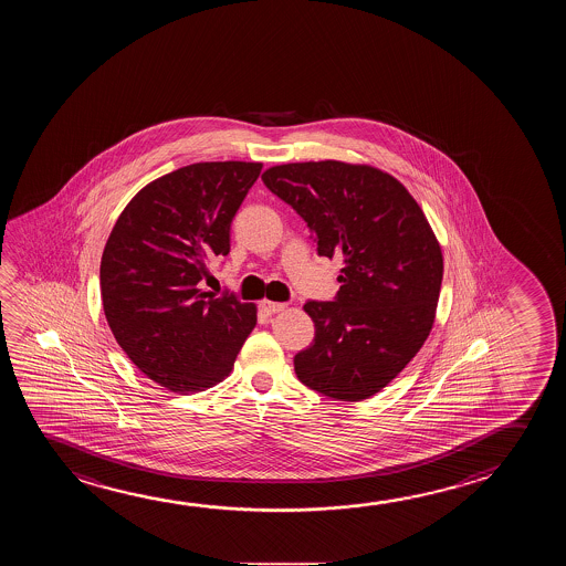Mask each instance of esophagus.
<instances>
[{
    "instance_id": "34e87169",
    "label": "esophagus",
    "mask_w": 566,
    "mask_h": 566,
    "mask_svg": "<svg viewBox=\"0 0 566 566\" xmlns=\"http://www.w3.org/2000/svg\"><path fill=\"white\" fill-rule=\"evenodd\" d=\"M262 312L269 313V315H274V313L284 312L286 310V304H280V302H269V300H264L261 304Z\"/></svg>"
}]
</instances>
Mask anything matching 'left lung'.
<instances>
[{"label":"left lung","instance_id":"obj_1","mask_svg":"<svg viewBox=\"0 0 566 566\" xmlns=\"http://www.w3.org/2000/svg\"><path fill=\"white\" fill-rule=\"evenodd\" d=\"M262 182L307 223L321 256L345 261L335 300L305 302L315 338L295 354V376L336 401L368 399L430 335L443 274L434 233L409 190L368 165H279Z\"/></svg>","mask_w":566,"mask_h":566}]
</instances>
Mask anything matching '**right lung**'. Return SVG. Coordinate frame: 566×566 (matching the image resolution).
<instances>
[{
    "instance_id": "obj_1",
    "label": "right lung",
    "mask_w": 566,
    "mask_h": 566,
    "mask_svg": "<svg viewBox=\"0 0 566 566\" xmlns=\"http://www.w3.org/2000/svg\"><path fill=\"white\" fill-rule=\"evenodd\" d=\"M261 164L180 167L124 208L101 259L108 327L134 366L175 394L230 374L256 325L253 304L202 292L208 264L230 253L231 221Z\"/></svg>"
}]
</instances>
